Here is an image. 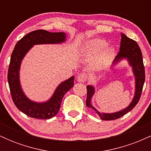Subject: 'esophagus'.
Wrapping results in <instances>:
<instances>
[{"label": "esophagus", "instance_id": "34e87169", "mask_svg": "<svg viewBox=\"0 0 151 151\" xmlns=\"http://www.w3.org/2000/svg\"><path fill=\"white\" fill-rule=\"evenodd\" d=\"M87 78H88L87 74L84 73V72H81V73H79L78 74L77 79L78 81H79V82H84V81H86Z\"/></svg>", "mask_w": 151, "mask_h": 151}]
</instances>
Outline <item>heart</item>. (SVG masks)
<instances>
[{"instance_id":"heart-1","label":"heart","mask_w":151,"mask_h":151,"mask_svg":"<svg viewBox=\"0 0 151 151\" xmlns=\"http://www.w3.org/2000/svg\"><path fill=\"white\" fill-rule=\"evenodd\" d=\"M107 42L104 40L93 39L90 40L84 46V51L88 57L99 55L96 58V64L101 67H106L113 59L115 50L113 47H107Z\"/></svg>"}]
</instances>
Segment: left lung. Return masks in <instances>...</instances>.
I'll return each mask as SVG.
<instances>
[{
    "label": "left lung",
    "instance_id": "left-lung-1",
    "mask_svg": "<svg viewBox=\"0 0 151 151\" xmlns=\"http://www.w3.org/2000/svg\"><path fill=\"white\" fill-rule=\"evenodd\" d=\"M121 45L119 52L117 56L116 57L114 61V64L117 63L122 59H126L129 61V65L132 67L133 74H134L135 78H136V91H135V95L132 101L128 107L123 109L120 111L115 112L112 114H104L100 113L94 107L91 105V99L92 96L94 93V87L92 86H87V96H86V105L89 108L93 109L96 111V113L99 116L102 120L111 121L115 120V119H119L123 116H124L128 112L136 106L141 98L142 90H143V84L145 81V68L143 65V57H142L141 50L140 49L139 46L137 44L136 41L130 39L126 36L125 35L121 33Z\"/></svg>",
    "mask_w": 151,
    "mask_h": 151
}]
</instances>
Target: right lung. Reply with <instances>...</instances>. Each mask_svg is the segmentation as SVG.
<instances>
[{
    "instance_id": "obj_1",
    "label": "right lung",
    "mask_w": 151,
    "mask_h": 151,
    "mask_svg": "<svg viewBox=\"0 0 151 151\" xmlns=\"http://www.w3.org/2000/svg\"><path fill=\"white\" fill-rule=\"evenodd\" d=\"M65 32H50L37 30L29 32L15 45L12 52L8 72V81L12 99L20 111L34 119H50L58 114L62 98L74 86V77L62 82L47 101L37 103L29 99L21 89L19 79L20 64L26 53L35 45L58 44L65 42Z\"/></svg>"
}]
</instances>
